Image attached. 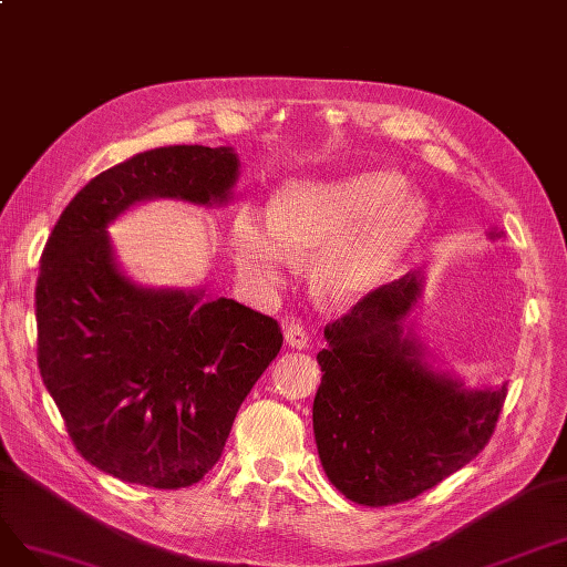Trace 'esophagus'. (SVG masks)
Listing matches in <instances>:
<instances>
[{"label":"esophagus","mask_w":567,"mask_h":567,"mask_svg":"<svg viewBox=\"0 0 567 567\" xmlns=\"http://www.w3.org/2000/svg\"><path fill=\"white\" fill-rule=\"evenodd\" d=\"M285 341L291 346V349H306L308 341H310V334L303 324L299 322H289L285 327Z\"/></svg>","instance_id":"obj_1"}]
</instances>
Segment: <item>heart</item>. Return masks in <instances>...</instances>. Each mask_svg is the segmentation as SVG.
Returning a JSON list of instances; mask_svg holds the SVG:
<instances>
[{
	"mask_svg": "<svg viewBox=\"0 0 567 567\" xmlns=\"http://www.w3.org/2000/svg\"><path fill=\"white\" fill-rule=\"evenodd\" d=\"M393 172H364L337 181L287 186L272 205V228L251 209L233 221V249L243 278L276 285L291 254L322 249L318 285L330 297L377 287L405 257L426 221V207L403 190Z\"/></svg>",
	"mask_w": 567,
	"mask_h": 567,
	"instance_id": "obj_1",
	"label": "heart"
}]
</instances>
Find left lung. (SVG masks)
I'll list each match as a JSON object with an SVG mask.
<instances>
[{
	"label": "left lung",
	"mask_w": 567,
	"mask_h": 567,
	"mask_svg": "<svg viewBox=\"0 0 567 567\" xmlns=\"http://www.w3.org/2000/svg\"><path fill=\"white\" fill-rule=\"evenodd\" d=\"M419 272L381 285L327 322L313 431L327 478L362 506L403 504L466 466L489 443L506 400L433 374L403 320Z\"/></svg>",
	"instance_id": "8db88e82"
}]
</instances>
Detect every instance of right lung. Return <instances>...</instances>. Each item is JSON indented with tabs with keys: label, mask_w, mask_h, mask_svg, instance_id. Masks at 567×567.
I'll list each match as a JSON object with an SVG mask.
<instances>
[{
	"label": "right lung",
	"mask_w": 567,
	"mask_h": 567,
	"mask_svg": "<svg viewBox=\"0 0 567 567\" xmlns=\"http://www.w3.org/2000/svg\"><path fill=\"white\" fill-rule=\"evenodd\" d=\"M230 148L169 145L91 178L53 226L34 287L38 364L84 460L157 489L205 478L282 327L233 299L124 280L105 226L145 197L224 203Z\"/></svg>",
	"instance_id": "1"
}]
</instances>
